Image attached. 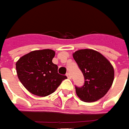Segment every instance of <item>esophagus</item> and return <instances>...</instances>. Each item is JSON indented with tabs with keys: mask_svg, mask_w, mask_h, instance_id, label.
Instances as JSON below:
<instances>
[{
	"mask_svg": "<svg viewBox=\"0 0 129 129\" xmlns=\"http://www.w3.org/2000/svg\"><path fill=\"white\" fill-rule=\"evenodd\" d=\"M67 78L68 79H71L72 78V76H71V74L70 72H68V73H67Z\"/></svg>",
	"mask_w": 129,
	"mask_h": 129,
	"instance_id": "esophagus-1",
	"label": "esophagus"
}]
</instances>
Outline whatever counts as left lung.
<instances>
[{
  "label": "left lung",
  "instance_id": "1",
  "mask_svg": "<svg viewBox=\"0 0 129 129\" xmlns=\"http://www.w3.org/2000/svg\"><path fill=\"white\" fill-rule=\"evenodd\" d=\"M73 57L84 77L82 87L75 86L79 98L86 102L102 98L111 88L114 78L111 63L102 54L90 49L76 51Z\"/></svg>",
  "mask_w": 129,
  "mask_h": 129
}]
</instances>
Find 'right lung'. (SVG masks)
<instances>
[{
  "mask_svg": "<svg viewBox=\"0 0 129 129\" xmlns=\"http://www.w3.org/2000/svg\"><path fill=\"white\" fill-rule=\"evenodd\" d=\"M55 52L52 50L30 52L16 62L18 79L30 93L45 96L53 93L65 75L58 73V67L52 62Z\"/></svg>",
  "mask_w": 129,
  "mask_h": 129,
  "instance_id": "1",
  "label": "right lung"
}]
</instances>
